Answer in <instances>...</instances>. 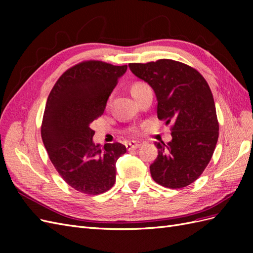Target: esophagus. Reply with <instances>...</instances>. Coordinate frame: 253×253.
<instances>
[{
    "instance_id": "obj_1",
    "label": "esophagus",
    "mask_w": 253,
    "mask_h": 253,
    "mask_svg": "<svg viewBox=\"0 0 253 253\" xmlns=\"http://www.w3.org/2000/svg\"><path fill=\"white\" fill-rule=\"evenodd\" d=\"M140 142H136V141H131V142H127L126 143V149L129 150H136L140 147Z\"/></svg>"
}]
</instances>
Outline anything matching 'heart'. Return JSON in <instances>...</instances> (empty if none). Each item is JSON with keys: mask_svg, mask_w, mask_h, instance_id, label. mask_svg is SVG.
<instances>
[{"mask_svg": "<svg viewBox=\"0 0 253 253\" xmlns=\"http://www.w3.org/2000/svg\"><path fill=\"white\" fill-rule=\"evenodd\" d=\"M142 85H144V84H142V83H136V84H134L132 88H136V87H139V86H142ZM134 133H137V129L136 128L134 129Z\"/></svg>", "mask_w": 253, "mask_h": 253, "instance_id": "b5f03b06", "label": "heart"}]
</instances>
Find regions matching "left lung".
<instances>
[{"label":"left lung","instance_id":"left-lung-1","mask_svg":"<svg viewBox=\"0 0 253 253\" xmlns=\"http://www.w3.org/2000/svg\"><path fill=\"white\" fill-rule=\"evenodd\" d=\"M157 99V117L172 126V140L155 142L158 156L150 166L159 185L179 189L194 182L208 166L218 139L215 104L208 83L191 66L162 59L129 63Z\"/></svg>","mask_w":253,"mask_h":253}]
</instances>
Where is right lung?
I'll list each match as a JSON object with an SVG mask.
<instances>
[{"mask_svg":"<svg viewBox=\"0 0 253 253\" xmlns=\"http://www.w3.org/2000/svg\"><path fill=\"white\" fill-rule=\"evenodd\" d=\"M126 70L127 65L85 61L61 76L47 98L41 126L44 147L61 177L79 192L101 194L116 181V162L126 148L94 143L90 125L103 114Z\"/></svg>","mask_w":253,"mask_h":253,"instance_id":"obj_1","label":"right lung"}]
</instances>
